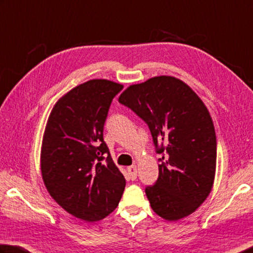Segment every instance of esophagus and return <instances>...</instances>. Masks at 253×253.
<instances>
[{
    "instance_id": "esophagus-1",
    "label": "esophagus",
    "mask_w": 253,
    "mask_h": 253,
    "mask_svg": "<svg viewBox=\"0 0 253 253\" xmlns=\"http://www.w3.org/2000/svg\"><path fill=\"white\" fill-rule=\"evenodd\" d=\"M127 170H128V173H129L131 180H135V179L137 178V166L136 165H132V166L128 167Z\"/></svg>"
}]
</instances>
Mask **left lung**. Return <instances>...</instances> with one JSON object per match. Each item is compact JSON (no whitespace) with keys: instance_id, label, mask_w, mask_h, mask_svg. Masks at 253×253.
I'll list each match as a JSON object with an SVG mask.
<instances>
[{"instance_id":"1","label":"left lung","mask_w":253,"mask_h":253,"mask_svg":"<svg viewBox=\"0 0 253 253\" xmlns=\"http://www.w3.org/2000/svg\"><path fill=\"white\" fill-rule=\"evenodd\" d=\"M118 102L149 127L159 174L145 192L160 217L176 221L196 211L210 194L217 160L212 119L198 95L171 76L153 77L123 91Z\"/></svg>"}]
</instances>
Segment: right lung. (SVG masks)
I'll use <instances>...</instances> for the list:
<instances>
[{"label":"right lung","mask_w":253,"mask_h":253,"mask_svg":"<svg viewBox=\"0 0 253 253\" xmlns=\"http://www.w3.org/2000/svg\"><path fill=\"white\" fill-rule=\"evenodd\" d=\"M123 87L107 80L76 86L55 104L45 128L41 170L46 189L64 210L88 222L112 213L126 186L103 137Z\"/></svg>","instance_id":"add662e5"}]
</instances>
